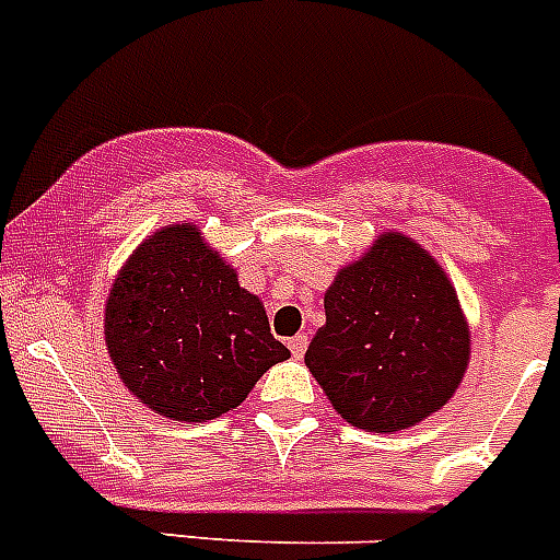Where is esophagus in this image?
Instances as JSON below:
<instances>
[{"label": "esophagus", "instance_id": "34e87169", "mask_svg": "<svg viewBox=\"0 0 560 560\" xmlns=\"http://www.w3.org/2000/svg\"><path fill=\"white\" fill-rule=\"evenodd\" d=\"M305 348H308V336H305V334L291 336V339H289V350H291V353H294V359H303Z\"/></svg>", "mask_w": 560, "mask_h": 560}]
</instances>
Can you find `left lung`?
Segmentation results:
<instances>
[{"label": "left lung", "instance_id": "left-lung-1", "mask_svg": "<svg viewBox=\"0 0 560 560\" xmlns=\"http://www.w3.org/2000/svg\"><path fill=\"white\" fill-rule=\"evenodd\" d=\"M471 330L452 280L418 241L384 232L336 271L305 368L355 429L393 434L457 393Z\"/></svg>", "mask_w": 560, "mask_h": 560}]
</instances>
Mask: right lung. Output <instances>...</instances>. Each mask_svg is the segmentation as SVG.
Wrapping results in <instances>:
<instances>
[{
	"instance_id": "right-lung-1",
	"label": "right lung",
	"mask_w": 560,
	"mask_h": 560,
	"mask_svg": "<svg viewBox=\"0 0 560 560\" xmlns=\"http://www.w3.org/2000/svg\"><path fill=\"white\" fill-rule=\"evenodd\" d=\"M103 334L128 393L179 423L241 407L291 355L271 336L260 296L192 221L162 226L131 252L108 291Z\"/></svg>"
}]
</instances>
